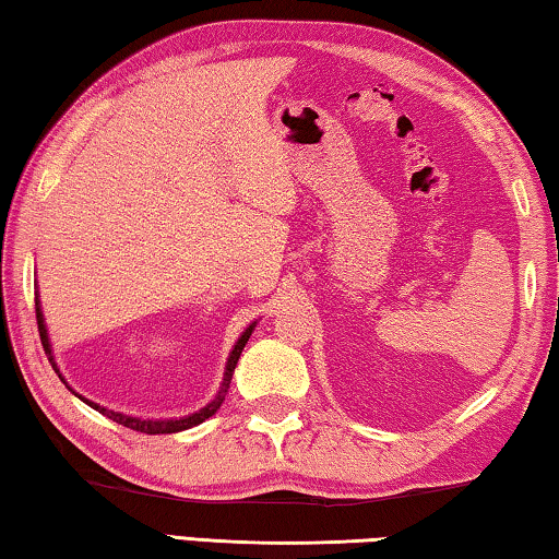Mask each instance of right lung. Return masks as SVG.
I'll list each match as a JSON object with an SVG mask.
<instances>
[{
    "label": "right lung",
    "mask_w": 559,
    "mask_h": 559,
    "mask_svg": "<svg viewBox=\"0 0 559 559\" xmlns=\"http://www.w3.org/2000/svg\"><path fill=\"white\" fill-rule=\"evenodd\" d=\"M36 323H39V335H41L44 353H46V357H49V362H51L53 370L59 372V367H56V362H53V353H51L49 333H46L44 313H41V306H39V302H36ZM253 328H257V323H251L249 328L243 330V335H241L239 340H236V345H234L231 355H229V362H226V372H224V382H222V390H219V394H216L214 400L204 406V409L194 412V414H189V416H182V419H140V416H128V414H120V412L106 409V406H100V404H96V402H91V400H86V396H81V394H79V400H83V402H86L88 406H93V409H96V412L106 414L108 419L118 421V424H122V427H128V429H132V431H143V433H177V431L192 429V427H197V424H202L204 419H210V416H212V414L222 406L226 392H229V384H231V374H234V370H236V362H239L241 349H243V345H246V343H249V337H251V333H253ZM59 377H61V374H59ZM61 382H66L63 377H61Z\"/></svg>",
    "instance_id": "right-lung-1"
}]
</instances>
